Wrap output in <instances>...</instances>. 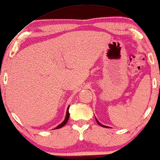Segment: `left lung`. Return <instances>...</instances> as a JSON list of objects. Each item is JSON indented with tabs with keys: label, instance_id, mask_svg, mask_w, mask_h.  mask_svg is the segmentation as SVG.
<instances>
[{
	"label": "left lung",
	"instance_id": "8db88e82",
	"mask_svg": "<svg viewBox=\"0 0 160 160\" xmlns=\"http://www.w3.org/2000/svg\"><path fill=\"white\" fill-rule=\"evenodd\" d=\"M95 119H96V118H95ZM96 122H97V123H98V124H99V125H100V126H101V127H102V128H109V127H107V126L102 125V124H100V122L98 121V120H97V119H96Z\"/></svg>",
	"mask_w": 160,
	"mask_h": 160
}]
</instances>
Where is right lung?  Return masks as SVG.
<instances>
[{
	"instance_id": "add662e5",
	"label": "right lung",
	"mask_w": 160,
	"mask_h": 160,
	"mask_svg": "<svg viewBox=\"0 0 160 160\" xmlns=\"http://www.w3.org/2000/svg\"><path fill=\"white\" fill-rule=\"evenodd\" d=\"M69 107H70V106H68V108L67 113H66V117H65V120H64V121H63V122H62V123H61V124H60V125H58V127H57V128H56L55 129H59V128H62V127L64 126L65 124L67 123L68 121V119H69V116H70V114H69V111H68Z\"/></svg>"
}]
</instances>
